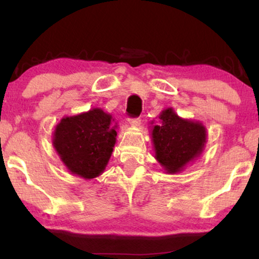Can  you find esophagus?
Listing matches in <instances>:
<instances>
[{"label": "esophagus", "instance_id": "1", "mask_svg": "<svg viewBox=\"0 0 259 259\" xmlns=\"http://www.w3.org/2000/svg\"><path fill=\"white\" fill-rule=\"evenodd\" d=\"M128 123L132 127H138V126H140V123H141V120L139 119V118H136V119H130L128 120Z\"/></svg>", "mask_w": 259, "mask_h": 259}]
</instances>
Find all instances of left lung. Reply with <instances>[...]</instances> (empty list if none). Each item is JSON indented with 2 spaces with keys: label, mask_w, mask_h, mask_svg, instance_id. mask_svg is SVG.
<instances>
[{
  "label": "left lung",
  "mask_w": 259,
  "mask_h": 259,
  "mask_svg": "<svg viewBox=\"0 0 259 259\" xmlns=\"http://www.w3.org/2000/svg\"><path fill=\"white\" fill-rule=\"evenodd\" d=\"M151 137L154 158L166 173L176 175L203 153L207 132L200 121L180 118L168 107L161 111L159 123L152 126Z\"/></svg>",
  "instance_id": "left-lung-1"
}]
</instances>
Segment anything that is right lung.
Wrapping results in <instances>:
<instances>
[{"instance_id": "obj_1", "label": "right lung", "mask_w": 259, "mask_h": 259, "mask_svg": "<svg viewBox=\"0 0 259 259\" xmlns=\"http://www.w3.org/2000/svg\"><path fill=\"white\" fill-rule=\"evenodd\" d=\"M118 123L111 114L95 107L65 116L55 126L53 146L74 176L93 179L102 175L116 143Z\"/></svg>"}]
</instances>
